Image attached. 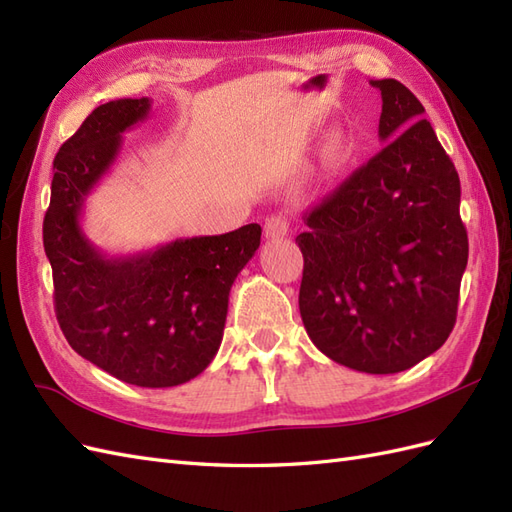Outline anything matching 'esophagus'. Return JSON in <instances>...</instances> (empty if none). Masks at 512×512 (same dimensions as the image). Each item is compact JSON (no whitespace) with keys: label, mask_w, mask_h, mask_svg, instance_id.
Returning a JSON list of instances; mask_svg holds the SVG:
<instances>
[{"label":"esophagus","mask_w":512,"mask_h":512,"mask_svg":"<svg viewBox=\"0 0 512 512\" xmlns=\"http://www.w3.org/2000/svg\"><path fill=\"white\" fill-rule=\"evenodd\" d=\"M266 238L274 240V238H283V235H287V231H290V222H287V218L283 216H270L266 220Z\"/></svg>","instance_id":"34e87169"}]
</instances>
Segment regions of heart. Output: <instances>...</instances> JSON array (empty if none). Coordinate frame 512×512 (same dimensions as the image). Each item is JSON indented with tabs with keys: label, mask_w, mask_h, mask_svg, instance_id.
I'll list each match as a JSON object with an SVG mask.
<instances>
[{
	"label": "heart",
	"mask_w": 512,
	"mask_h": 512,
	"mask_svg": "<svg viewBox=\"0 0 512 512\" xmlns=\"http://www.w3.org/2000/svg\"><path fill=\"white\" fill-rule=\"evenodd\" d=\"M346 153V136L339 129H333L326 134L318 147V157L326 168H335L344 160Z\"/></svg>",
	"instance_id": "obj_1"
}]
</instances>
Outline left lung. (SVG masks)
Instances as JSON below:
<instances>
[{"instance_id":"8db88e82","label":"left lung","mask_w":512,"mask_h":512,"mask_svg":"<svg viewBox=\"0 0 512 512\" xmlns=\"http://www.w3.org/2000/svg\"><path fill=\"white\" fill-rule=\"evenodd\" d=\"M381 90V153L305 214L300 318L326 357L396 374L439 350L456 322L467 266L461 181L398 80Z\"/></svg>"}]
</instances>
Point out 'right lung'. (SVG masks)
Returning a JSON list of instances; mask_svg holds the SVG:
<instances>
[{
  "instance_id": "add662e5",
  "label": "right lung",
  "mask_w": 512,
  "mask_h": 512,
  "mask_svg": "<svg viewBox=\"0 0 512 512\" xmlns=\"http://www.w3.org/2000/svg\"><path fill=\"white\" fill-rule=\"evenodd\" d=\"M149 110L147 97L108 101L62 144L43 244L56 318L71 348L123 383L155 389L188 383L216 357L231 285L259 248L261 227L253 222L123 257L86 238V196L119 157L123 131Z\"/></svg>"
}]
</instances>
